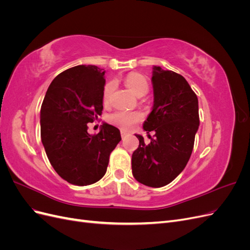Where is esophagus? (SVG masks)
<instances>
[{"label":"esophagus","instance_id":"34e87169","mask_svg":"<svg viewBox=\"0 0 250 250\" xmlns=\"http://www.w3.org/2000/svg\"><path fill=\"white\" fill-rule=\"evenodd\" d=\"M127 132H125V131H121V137H122V139H124V138H126L127 137Z\"/></svg>","mask_w":250,"mask_h":250}]
</instances>
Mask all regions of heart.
Returning <instances> with one entry per match:
<instances>
[{
	"label": "heart",
	"instance_id": "obj_1",
	"mask_svg": "<svg viewBox=\"0 0 250 250\" xmlns=\"http://www.w3.org/2000/svg\"><path fill=\"white\" fill-rule=\"evenodd\" d=\"M125 84L129 87L137 96H143L148 92L149 84L147 79L141 74L132 73L125 78ZM115 89V82L109 81L105 84L102 93V99L104 103L110 101L111 95ZM143 119L142 113L139 111H125L120 110L112 113L109 118L110 123L116 125L123 130H131Z\"/></svg>",
	"mask_w": 250,
	"mask_h": 250
}]
</instances>
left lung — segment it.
Instances as JSON below:
<instances>
[{
    "instance_id": "left-lung-1",
    "label": "left lung",
    "mask_w": 250,
    "mask_h": 250,
    "mask_svg": "<svg viewBox=\"0 0 250 250\" xmlns=\"http://www.w3.org/2000/svg\"><path fill=\"white\" fill-rule=\"evenodd\" d=\"M154 104L144 129L154 131L145 144L142 135L132 153L131 167L139 183L161 188L170 184L190 160L199 126L198 98L188 81L173 71L153 67Z\"/></svg>"
}]
</instances>
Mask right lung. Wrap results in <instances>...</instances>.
Returning <instances> with one entry per match:
<instances>
[{
  "instance_id": "obj_1",
  "label": "right lung",
  "mask_w": 250,
  "mask_h": 250,
  "mask_svg": "<svg viewBox=\"0 0 250 250\" xmlns=\"http://www.w3.org/2000/svg\"><path fill=\"white\" fill-rule=\"evenodd\" d=\"M105 71L96 65H76L51 82L41 108V138L52 167L75 186L100 180L109 155L121 141L117 127L103 124L90 135L93 123L103 110Z\"/></svg>"
}]
</instances>
